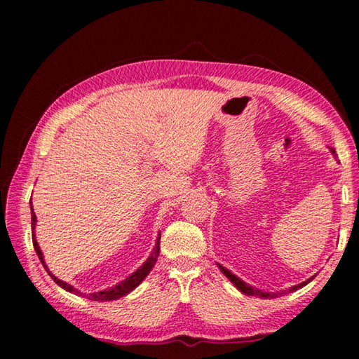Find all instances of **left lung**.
Instances as JSON below:
<instances>
[{
    "label": "left lung",
    "mask_w": 359,
    "mask_h": 359,
    "mask_svg": "<svg viewBox=\"0 0 359 359\" xmlns=\"http://www.w3.org/2000/svg\"><path fill=\"white\" fill-rule=\"evenodd\" d=\"M332 151H333V149H332ZM333 152H334V151H333ZM219 269L222 270V273L225 274V276H226L228 279H230V280L233 282V284L241 290L242 293H245V294H255V296H259V297H274V296H278L276 293H271V294H270V293H262V292H259V290H256V288H253V287H250L248 284H245V282L241 280L238 276H234V274H233L231 271H228V270L225 269V266H222V265H219ZM311 279H313V278H310L309 280L302 282V284H299V285H294V287H292V288L288 290V292H294V290L304 287L306 284H309V282H310ZM284 293H285V292H284ZM279 294H282V293H279Z\"/></svg>",
    "instance_id": "1"
}]
</instances>
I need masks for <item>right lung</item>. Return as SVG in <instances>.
I'll return each mask as SVG.
<instances>
[{
    "instance_id": "1",
    "label": "right lung",
    "mask_w": 359,
    "mask_h": 359,
    "mask_svg": "<svg viewBox=\"0 0 359 359\" xmlns=\"http://www.w3.org/2000/svg\"><path fill=\"white\" fill-rule=\"evenodd\" d=\"M30 215H32V242H34V247H35L36 255H38V257H40L41 264L44 265L46 271L49 273V276L53 279V282H57V284H58L60 287H62V288L67 290V292H71V293H75V294H81V293L79 292V290H75V288L71 287L69 284H66V282L60 280L58 278L53 276V274L48 270V266H46V264H44V261H43L41 250H40V247H38V243H36V241H35L34 228H35V224H36V216H35L34 208H32V202H30ZM158 253H160V231H158V238H157L156 248L152 250L151 256L147 259V262H144L139 270L134 271V273L131 274V276H129L128 279H125L123 282H120V284H117L116 287L108 288V290H103V292H97V293H90V294H83V296L88 297V299H90V301H114V299H118V297H121V296L128 294L129 292H133V290H134L137 285H139L144 278L148 276L149 271L152 270V266H154V264L157 262Z\"/></svg>"
}]
</instances>
